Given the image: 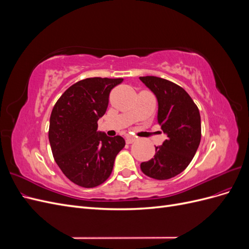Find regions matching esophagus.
I'll use <instances>...</instances> for the list:
<instances>
[{
  "label": "esophagus",
  "instance_id": "obj_1",
  "mask_svg": "<svg viewBox=\"0 0 249 249\" xmlns=\"http://www.w3.org/2000/svg\"><path fill=\"white\" fill-rule=\"evenodd\" d=\"M136 141V138L135 137H133V136H126V139H125V142L127 143V144H131V143H133V142H135Z\"/></svg>",
  "mask_w": 249,
  "mask_h": 249
}]
</instances>
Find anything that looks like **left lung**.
Wrapping results in <instances>:
<instances>
[{
  "instance_id": "8db88e82",
  "label": "left lung",
  "mask_w": 249,
  "mask_h": 249,
  "mask_svg": "<svg viewBox=\"0 0 249 249\" xmlns=\"http://www.w3.org/2000/svg\"><path fill=\"white\" fill-rule=\"evenodd\" d=\"M158 100V124L167 135L161 146H156L153 159L140 168L155 179H168L179 175L192 161L201 138L199 110L176 83L154 76L140 77Z\"/></svg>"
}]
</instances>
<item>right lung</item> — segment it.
<instances>
[{
	"instance_id": "1",
	"label": "right lung",
	"mask_w": 249,
	"mask_h": 249,
	"mask_svg": "<svg viewBox=\"0 0 249 249\" xmlns=\"http://www.w3.org/2000/svg\"><path fill=\"white\" fill-rule=\"evenodd\" d=\"M124 79L88 78L74 83L53 108L49 140L54 159L64 176L78 186L93 188L110 177L125 141L96 132L106 113L111 90Z\"/></svg>"
}]
</instances>
